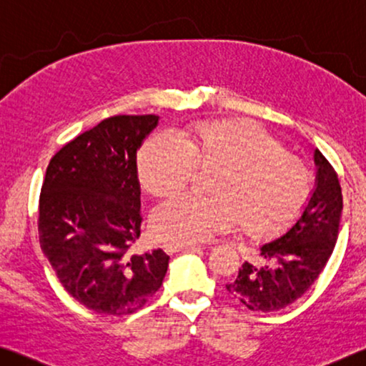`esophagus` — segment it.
I'll return each mask as SVG.
<instances>
[{
  "mask_svg": "<svg viewBox=\"0 0 366 366\" xmlns=\"http://www.w3.org/2000/svg\"><path fill=\"white\" fill-rule=\"evenodd\" d=\"M195 249H199L195 244H190V242H167L164 246V251L167 254H174V252H190V251H195Z\"/></svg>",
  "mask_w": 366,
  "mask_h": 366,
  "instance_id": "obj_1",
  "label": "esophagus"
}]
</instances>
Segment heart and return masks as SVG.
<instances>
[{
    "label": "heart",
    "mask_w": 366,
    "mask_h": 366,
    "mask_svg": "<svg viewBox=\"0 0 366 366\" xmlns=\"http://www.w3.org/2000/svg\"><path fill=\"white\" fill-rule=\"evenodd\" d=\"M137 164L142 185L156 197L184 189L197 167H218L214 197L174 195L154 210L153 233L172 242L207 241L241 224L251 236L270 234L298 217L312 189L308 166L246 120L202 122L181 137L153 133Z\"/></svg>",
    "instance_id": "obj_1"
}]
</instances>
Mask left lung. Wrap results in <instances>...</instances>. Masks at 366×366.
Wrapping results in <instances>:
<instances>
[{
	"mask_svg": "<svg viewBox=\"0 0 366 366\" xmlns=\"http://www.w3.org/2000/svg\"><path fill=\"white\" fill-rule=\"evenodd\" d=\"M317 184L308 207L292 228L260 247L267 265L244 262L239 274L226 285L231 297L251 311L287 308L317 280L339 236L342 189L332 164L315 152Z\"/></svg>",
	"mask_w": 366,
	"mask_h": 366,
	"instance_id": "left-lung-1",
	"label": "left lung"
}]
</instances>
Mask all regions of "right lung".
<instances>
[{
  "instance_id": "obj_1",
  "label": "right lung",
  "mask_w": 366,
  "mask_h": 366,
  "mask_svg": "<svg viewBox=\"0 0 366 366\" xmlns=\"http://www.w3.org/2000/svg\"><path fill=\"white\" fill-rule=\"evenodd\" d=\"M158 117L114 115L50 159L39 199L40 247L71 297L99 315L124 316L158 292L169 256L133 254L140 237L137 152Z\"/></svg>"
}]
</instances>
